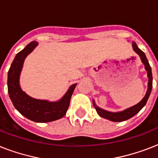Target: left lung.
I'll use <instances>...</instances> for the list:
<instances>
[{"label": "left lung", "instance_id": "left-lung-1", "mask_svg": "<svg viewBox=\"0 0 158 158\" xmlns=\"http://www.w3.org/2000/svg\"><path fill=\"white\" fill-rule=\"evenodd\" d=\"M133 48H134V51L135 52L137 53L139 56L141 58V60L144 64L145 69L148 72V88L147 93H146V95L143 98V100L137 104V105L134 106L132 107L128 108L126 110H123L121 112H110V111H106L105 110H102L101 108H99L98 106H97L94 102V105L96 108L97 111L99 115H101L102 117L106 118L107 120H110L111 121H114V122H120V121H124V120H126L130 118L133 117L134 115H135L141 109H142L146 103H147V101L148 98L150 96V94H151V91H152V69H151V66H150L149 63L148 61V59L146 56H145L144 52L140 50L139 48H138L136 43L135 42H133L132 43Z\"/></svg>", "mask_w": 158, "mask_h": 158}]
</instances>
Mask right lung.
Returning <instances> with one entry per match:
<instances>
[{
    "instance_id": "1",
    "label": "right lung",
    "mask_w": 158,
    "mask_h": 158,
    "mask_svg": "<svg viewBox=\"0 0 158 158\" xmlns=\"http://www.w3.org/2000/svg\"><path fill=\"white\" fill-rule=\"evenodd\" d=\"M37 45L38 43L33 41L15 56L8 71V93L15 107L23 116L35 122H50L60 119L65 115L76 84L69 88L62 99L56 102L32 98L22 91L19 79L23 60Z\"/></svg>"
}]
</instances>
